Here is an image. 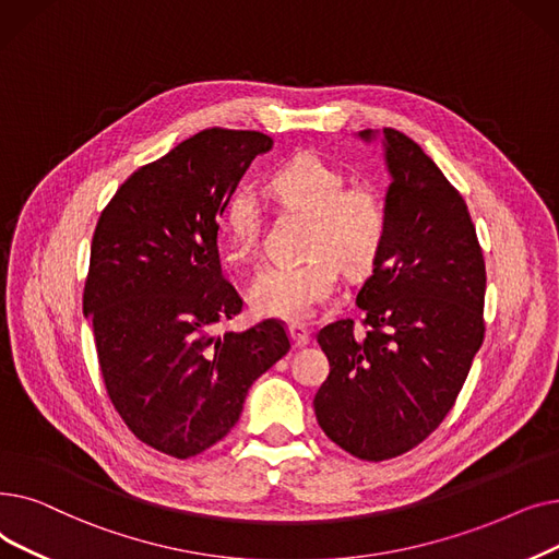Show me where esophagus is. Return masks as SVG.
Returning <instances> with one entry per match:
<instances>
[{"label": "esophagus", "instance_id": "1", "mask_svg": "<svg viewBox=\"0 0 559 559\" xmlns=\"http://www.w3.org/2000/svg\"><path fill=\"white\" fill-rule=\"evenodd\" d=\"M288 334H290V338H294L296 348H305V345H307L309 338H311L309 330H307L305 325H300V323H290V325H288Z\"/></svg>", "mask_w": 559, "mask_h": 559}]
</instances>
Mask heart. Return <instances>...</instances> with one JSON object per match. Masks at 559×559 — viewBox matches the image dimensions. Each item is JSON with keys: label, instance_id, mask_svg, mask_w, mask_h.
I'll use <instances>...</instances> for the list:
<instances>
[{"label": "heart", "instance_id": "heart-1", "mask_svg": "<svg viewBox=\"0 0 559 559\" xmlns=\"http://www.w3.org/2000/svg\"><path fill=\"white\" fill-rule=\"evenodd\" d=\"M275 200L309 214L305 231L307 259L273 263L254 277L250 305L263 318L302 323L328 302L338 286V263L364 273L384 248L389 209L370 181L345 183V175L316 152H300L269 177ZM227 259L250 263L259 250L261 204L250 189H238L225 209Z\"/></svg>", "mask_w": 559, "mask_h": 559}]
</instances>
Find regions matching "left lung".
<instances>
[{
    "label": "left lung",
    "mask_w": 559,
    "mask_h": 559,
    "mask_svg": "<svg viewBox=\"0 0 559 559\" xmlns=\"http://www.w3.org/2000/svg\"><path fill=\"white\" fill-rule=\"evenodd\" d=\"M384 147L389 231L357 294L366 332L341 318L316 334L330 361L318 425L366 462L403 455L439 428L485 338L487 271L464 198L403 131L386 127Z\"/></svg>",
    "instance_id": "8db88e82"
}]
</instances>
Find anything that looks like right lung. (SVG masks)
<instances>
[{
    "label": "right lung",
    "mask_w": 559,
    "mask_h": 559,
    "mask_svg": "<svg viewBox=\"0 0 559 559\" xmlns=\"http://www.w3.org/2000/svg\"><path fill=\"white\" fill-rule=\"evenodd\" d=\"M273 141L211 127L131 173L99 214L84 286L106 395L143 443L189 460L218 443L252 382L290 350L282 321L214 336L243 309L218 218Z\"/></svg>",
    "instance_id": "right-lung-1"
}]
</instances>
